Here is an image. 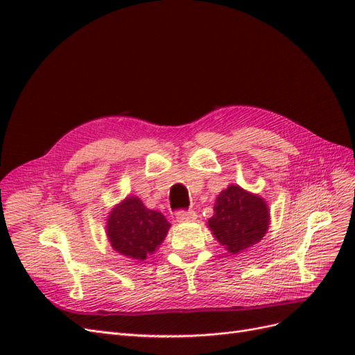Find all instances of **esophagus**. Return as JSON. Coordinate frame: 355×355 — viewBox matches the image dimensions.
<instances>
[{
	"instance_id": "esophagus-1",
	"label": "esophagus",
	"mask_w": 355,
	"mask_h": 355,
	"mask_svg": "<svg viewBox=\"0 0 355 355\" xmlns=\"http://www.w3.org/2000/svg\"><path fill=\"white\" fill-rule=\"evenodd\" d=\"M197 219V213L194 210H179L176 211L178 222H194Z\"/></svg>"
}]
</instances>
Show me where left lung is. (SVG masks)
I'll return each instance as SVG.
<instances>
[{"label": "left lung", "mask_w": 355, "mask_h": 355, "mask_svg": "<svg viewBox=\"0 0 355 355\" xmlns=\"http://www.w3.org/2000/svg\"><path fill=\"white\" fill-rule=\"evenodd\" d=\"M209 230L230 253L239 254L259 243L270 225V210L259 196L239 185L223 189L214 202Z\"/></svg>", "instance_id": "left-lung-1"}]
</instances>
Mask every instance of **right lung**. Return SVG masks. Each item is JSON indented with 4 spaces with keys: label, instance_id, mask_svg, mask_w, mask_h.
Returning a JSON list of instances; mask_svg holds the SVG:
<instances>
[{
    "label": "right lung",
    "instance_id": "obj_1",
    "mask_svg": "<svg viewBox=\"0 0 355 355\" xmlns=\"http://www.w3.org/2000/svg\"><path fill=\"white\" fill-rule=\"evenodd\" d=\"M170 222L163 213L149 210L137 197H127L115 206L106 222L112 249L133 261H145L163 243Z\"/></svg>",
    "mask_w": 355,
    "mask_h": 355
}]
</instances>
